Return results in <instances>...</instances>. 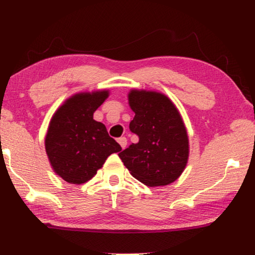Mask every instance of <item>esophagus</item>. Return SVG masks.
<instances>
[{
    "label": "esophagus",
    "instance_id": "1",
    "mask_svg": "<svg viewBox=\"0 0 255 255\" xmlns=\"http://www.w3.org/2000/svg\"><path fill=\"white\" fill-rule=\"evenodd\" d=\"M118 142H120V145H121V147L122 148H125L127 147V145H128V139L125 138V137H121V138H118V140H117Z\"/></svg>",
    "mask_w": 255,
    "mask_h": 255
}]
</instances>
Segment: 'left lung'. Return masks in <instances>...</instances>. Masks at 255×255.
Returning a JSON list of instances; mask_svg holds the SVG:
<instances>
[{
    "label": "left lung",
    "instance_id": "obj_1",
    "mask_svg": "<svg viewBox=\"0 0 255 255\" xmlns=\"http://www.w3.org/2000/svg\"><path fill=\"white\" fill-rule=\"evenodd\" d=\"M128 104L135 114L130 131L139 141L118 153L124 166L146 186L174 182L183 172L189 154L179 111L167 96L146 90H132Z\"/></svg>",
    "mask_w": 255,
    "mask_h": 255
}]
</instances>
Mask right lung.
Segmentation results:
<instances>
[{
  "label": "right lung",
  "mask_w": 255,
  "mask_h": 255,
  "mask_svg": "<svg viewBox=\"0 0 255 255\" xmlns=\"http://www.w3.org/2000/svg\"><path fill=\"white\" fill-rule=\"evenodd\" d=\"M108 95L107 90L76 94L52 117L45 148L54 172L66 182H87L108 156L122 149L108 133L106 125L93 118Z\"/></svg>",
  "instance_id": "obj_1"
}]
</instances>
